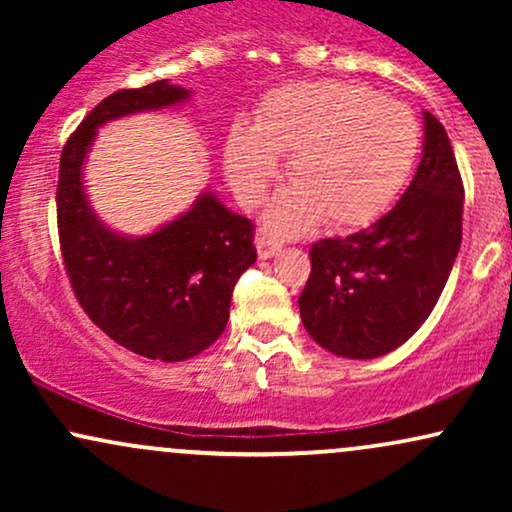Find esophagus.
I'll return each instance as SVG.
<instances>
[{
    "label": "esophagus",
    "instance_id": "1",
    "mask_svg": "<svg viewBox=\"0 0 512 512\" xmlns=\"http://www.w3.org/2000/svg\"><path fill=\"white\" fill-rule=\"evenodd\" d=\"M279 252H281V245L276 243V240L267 236H257V255H260V260H269V257L279 255Z\"/></svg>",
    "mask_w": 512,
    "mask_h": 512
}]
</instances>
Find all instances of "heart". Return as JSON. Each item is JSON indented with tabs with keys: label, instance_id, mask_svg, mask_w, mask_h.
<instances>
[{
	"label": "heart",
	"instance_id": "heart-1",
	"mask_svg": "<svg viewBox=\"0 0 512 512\" xmlns=\"http://www.w3.org/2000/svg\"><path fill=\"white\" fill-rule=\"evenodd\" d=\"M419 122L404 103L342 81H301L264 98L252 127L233 125L223 170L243 207H257L289 156L293 185L267 226L296 236L325 219L361 228L385 214L419 156Z\"/></svg>",
	"mask_w": 512,
	"mask_h": 512
}]
</instances>
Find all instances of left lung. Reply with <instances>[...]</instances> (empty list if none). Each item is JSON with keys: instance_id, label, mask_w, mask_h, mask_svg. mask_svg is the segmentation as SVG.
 I'll use <instances>...</instances> for the list:
<instances>
[{"instance_id": "1", "label": "left lung", "mask_w": 512, "mask_h": 512, "mask_svg": "<svg viewBox=\"0 0 512 512\" xmlns=\"http://www.w3.org/2000/svg\"><path fill=\"white\" fill-rule=\"evenodd\" d=\"M424 156L397 207L366 231L317 240L301 320L344 358L395 351L436 308L462 243L464 187L448 132L424 113Z\"/></svg>"}]
</instances>
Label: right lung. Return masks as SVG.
Returning <instances> with one entry per match:
<instances>
[{
  "label": "right lung",
  "instance_id": "obj_1",
  "mask_svg": "<svg viewBox=\"0 0 512 512\" xmlns=\"http://www.w3.org/2000/svg\"><path fill=\"white\" fill-rule=\"evenodd\" d=\"M187 98L168 79L108 96L64 144L57 182V228L76 301L113 342L168 363L197 356L226 330L233 286L257 260L252 221L204 192L149 236H122L91 209L84 166L105 122Z\"/></svg>",
  "mask_w": 512,
  "mask_h": 512
}]
</instances>
